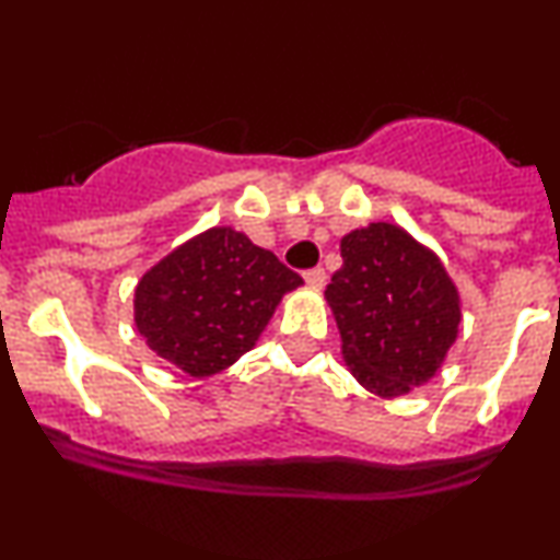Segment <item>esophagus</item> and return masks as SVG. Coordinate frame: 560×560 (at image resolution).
Instances as JSON below:
<instances>
[{
	"label": "esophagus",
	"instance_id": "34e87169",
	"mask_svg": "<svg viewBox=\"0 0 560 560\" xmlns=\"http://www.w3.org/2000/svg\"><path fill=\"white\" fill-rule=\"evenodd\" d=\"M305 281H307V284H311V287H316V289H320V287H324L326 284V271H324V268H311V271H305Z\"/></svg>",
	"mask_w": 560,
	"mask_h": 560
}]
</instances>
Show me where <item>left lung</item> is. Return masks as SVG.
Listing matches in <instances>:
<instances>
[{
	"label": "left lung",
	"instance_id": "8db88e82",
	"mask_svg": "<svg viewBox=\"0 0 560 560\" xmlns=\"http://www.w3.org/2000/svg\"><path fill=\"white\" fill-rule=\"evenodd\" d=\"M352 376L378 397L421 387L458 337L460 298L440 258L408 231L371 223L342 240L326 287Z\"/></svg>",
	"mask_w": 560,
	"mask_h": 560
}]
</instances>
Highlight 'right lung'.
Listing matches in <instances>:
<instances>
[{
	"instance_id": "1",
	"label": "right lung",
	"mask_w": 560,
	"mask_h": 560,
	"mask_svg": "<svg viewBox=\"0 0 560 560\" xmlns=\"http://www.w3.org/2000/svg\"><path fill=\"white\" fill-rule=\"evenodd\" d=\"M300 284L271 249L215 226L141 276L133 320L160 358L189 376H213L258 342L279 300Z\"/></svg>"
}]
</instances>
